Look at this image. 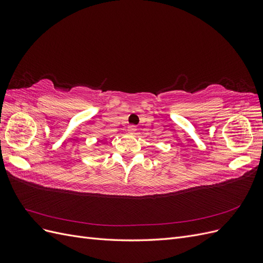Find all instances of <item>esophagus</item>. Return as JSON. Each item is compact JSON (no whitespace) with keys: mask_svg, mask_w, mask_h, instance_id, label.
I'll use <instances>...</instances> for the list:
<instances>
[{"mask_svg":"<svg viewBox=\"0 0 263 263\" xmlns=\"http://www.w3.org/2000/svg\"><path fill=\"white\" fill-rule=\"evenodd\" d=\"M136 129H137L136 126H133L132 125V126L128 127V129H127V132H128V134H134L135 132H136Z\"/></svg>","mask_w":263,"mask_h":263,"instance_id":"1","label":"esophagus"}]
</instances>
